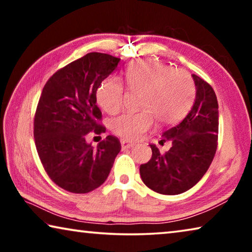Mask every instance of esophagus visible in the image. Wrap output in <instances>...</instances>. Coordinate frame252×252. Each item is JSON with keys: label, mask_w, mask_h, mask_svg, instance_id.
<instances>
[{"label": "esophagus", "mask_w": 252, "mask_h": 252, "mask_svg": "<svg viewBox=\"0 0 252 252\" xmlns=\"http://www.w3.org/2000/svg\"><path fill=\"white\" fill-rule=\"evenodd\" d=\"M134 146L133 142H129L126 140H121V147L122 149H130Z\"/></svg>", "instance_id": "obj_1"}]
</instances>
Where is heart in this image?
<instances>
[{"label": "heart", "instance_id": "obj_1", "mask_svg": "<svg viewBox=\"0 0 252 252\" xmlns=\"http://www.w3.org/2000/svg\"><path fill=\"white\" fill-rule=\"evenodd\" d=\"M129 90L141 93L138 113H125L111 121V129L117 135L134 141L149 131L155 122L171 125L189 110L194 96V83L186 70L172 69L158 60L135 62L126 72ZM125 89L120 81L109 79L96 92V101L109 114L120 111Z\"/></svg>", "mask_w": 252, "mask_h": 252}]
</instances>
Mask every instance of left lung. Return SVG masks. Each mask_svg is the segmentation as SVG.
I'll return each instance as SVG.
<instances>
[{"instance_id":"8db88e82","label":"left lung","mask_w":252,"mask_h":252,"mask_svg":"<svg viewBox=\"0 0 252 252\" xmlns=\"http://www.w3.org/2000/svg\"><path fill=\"white\" fill-rule=\"evenodd\" d=\"M195 100L181 122L163 132V141L172 146L160 153L150 144L152 157L140 165V176L148 188L161 194L186 192L200 181L210 167L218 146V101L212 87L192 74Z\"/></svg>"}]
</instances>
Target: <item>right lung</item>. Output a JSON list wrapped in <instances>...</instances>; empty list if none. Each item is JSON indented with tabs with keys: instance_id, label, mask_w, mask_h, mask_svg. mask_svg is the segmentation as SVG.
I'll return each mask as SVG.
<instances>
[{
	"instance_id": "1",
	"label": "right lung",
	"mask_w": 252,
	"mask_h": 252,
	"mask_svg": "<svg viewBox=\"0 0 252 252\" xmlns=\"http://www.w3.org/2000/svg\"><path fill=\"white\" fill-rule=\"evenodd\" d=\"M120 59L92 52L51 76L34 117V139L40 160L55 185L73 193H88L103 183L121 150L108 135L93 148L87 136L105 132L99 123L96 90L117 69Z\"/></svg>"
}]
</instances>
